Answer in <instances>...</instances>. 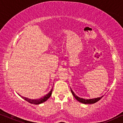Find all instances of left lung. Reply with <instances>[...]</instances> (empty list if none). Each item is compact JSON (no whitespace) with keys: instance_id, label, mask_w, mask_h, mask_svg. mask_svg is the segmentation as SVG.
<instances>
[{"instance_id":"1","label":"left lung","mask_w":123,"mask_h":123,"mask_svg":"<svg viewBox=\"0 0 123 123\" xmlns=\"http://www.w3.org/2000/svg\"><path fill=\"white\" fill-rule=\"evenodd\" d=\"M70 89H71V92L72 94H73V96H74L75 99H76V100H78L79 102L82 103V104H94V103L97 102L99 100H100V99L103 97V96H101V97H100L96 98L89 99H84V98H82L79 97L77 96H76V95H75V94L74 93V92L72 91L71 88H70Z\"/></svg>"}]
</instances>
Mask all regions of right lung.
<instances>
[{
	"instance_id": "right-lung-1",
	"label": "right lung",
	"mask_w": 123,
	"mask_h": 123,
	"mask_svg": "<svg viewBox=\"0 0 123 123\" xmlns=\"http://www.w3.org/2000/svg\"><path fill=\"white\" fill-rule=\"evenodd\" d=\"M52 91H53V88H52V89H51V91H50L48 93V94H47L45 96H44V97L40 98H39V99H32L24 97H23V96H21V97H22L23 99H24L25 100H26V101H27V102L30 103V104H35V105H39V104H42V103L44 102L45 101H46L47 99H48L51 96ZM19 96H20V95H19Z\"/></svg>"
}]
</instances>
